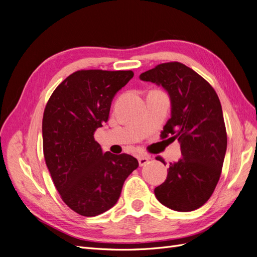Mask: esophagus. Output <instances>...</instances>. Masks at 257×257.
<instances>
[{
  "mask_svg": "<svg viewBox=\"0 0 257 257\" xmlns=\"http://www.w3.org/2000/svg\"><path fill=\"white\" fill-rule=\"evenodd\" d=\"M149 157H139L138 158V162H139V166H145L148 162H149Z\"/></svg>",
  "mask_w": 257,
  "mask_h": 257,
  "instance_id": "34e87169",
  "label": "esophagus"
}]
</instances>
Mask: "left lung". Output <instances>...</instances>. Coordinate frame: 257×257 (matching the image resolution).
Listing matches in <instances>:
<instances>
[{"mask_svg": "<svg viewBox=\"0 0 257 257\" xmlns=\"http://www.w3.org/2000/svg\"><path fill=\"white\" fill-rule=\"evenodd\" d=\"M139 78L162 85L172 116L161 137L177 138L182 158L170 163L164 183L154 189L161 204L176 211L198 209L212 195L221 176L227 135L219 96L207 80L180 62H168ZM157 160L165 162L161 157Z\"/></svg>", "mask_w": 257, "mask_h": 257, "instance_id": "8db88e82", "label": "left lung"}]
</instances>
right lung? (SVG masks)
Wrapping results in <instances>:
<instances>
[{
	"instance_id": "1",
	"label": "right lung",
	"mask_w": 257,
	"mask_h": 257,
	"mask_svg": "<svg viewBox=\"0 0 257 257\" xmlns=\"http://www.w3.org/2000/svg\"><path fill=\"white\" fill-rule=\"evenodd\" d=\"M132 71L88 69L69 75L53 91L43 116L44 157L62 200L80 215L115 205L125 179L138 167L130 154L103 152L96 128L108 121L112 98Z\"/></svg>"
}]
</instances>
